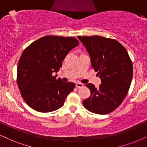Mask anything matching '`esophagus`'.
<instances>
[{"mask_svg":"<svg viewBox=\"0 0 147 147\" xmlns=\"http://www.w3.org/2000/svg\"><path fill=\"white\" fill-rule=\"evenodd\" d=\"M76 87H78V88H80V87H83V83H80V82H77V83H76Z\"/></svg>","mask_w":147,"mask_h":147,"instance_id":"obj_1","label":"esophagus"}]
</instances>
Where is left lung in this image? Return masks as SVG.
I'll use <instances>...</instances> for the list:
<instances>
[{"label": "left lung", "instance_id": "8db88e82", "mask_svg": "<svg viewBox=\"0 0 147 147\" xmlns=\"http://www.w3.org/2000/svg\"><path fill=\"white\" fill-rule=\"evenodd\" d=\"M86 48L92 67L98 72L99 87L88 83L91 95L83 105L90 112L110 113L127 96L133 76V66L125 48L117 40L100 36H78Z\"/></svg>", "mask_w": 147, "mask_h": 147}]
</instances>
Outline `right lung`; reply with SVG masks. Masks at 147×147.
Instances as JSON below:
<instances>
[{
  "instance_id": "right-lung-1",
  "label": "right lung",
  "mask_w": 147,
  "mask_h": 147,
  "mask_svg": "<svg viewBox=\"0 0 147 147\" xmlns=\"http://www.w3.org/2000/svg\"><path fill=\"white\" fill-rule=\"evenodd\" d=\"M77 45L79 40L74 37L49 35L24 50L18 64L17 82L22 97L30 107L49 113L64 105L75 84L56 79L53 74L62 67L68 52Z\"/></svg>"
}]
</instances>
